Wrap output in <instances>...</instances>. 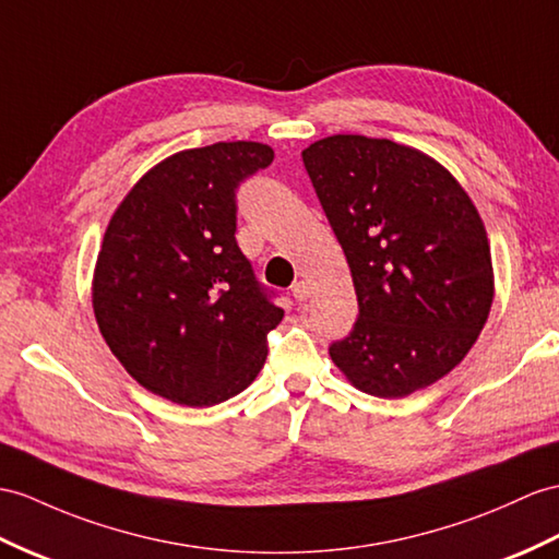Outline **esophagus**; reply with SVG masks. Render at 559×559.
I'll return each instance as SVG.
<instances>
[{"label":"esophagus","instance_id":"obj_1","mask_svg":"<svg viewBox=\"0 0 559 559\" xmlns=\"http://www.w3.org/2000/svg\"><path fill=\"white\" fill-rule=\"evenodd\" d=\"M292 296L296 298V301H306V298L310 296V287H308V282H304V280H298L294 287H292Z\"/></svg>","mask_w":559,"mask_h":559}]
</instances>
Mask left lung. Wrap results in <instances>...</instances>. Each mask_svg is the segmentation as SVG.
<instances>
[{
  "mask_svg": "<svg viewBox=\"0 0 559 559\" xmlns=\"http://www.w3.org/2000/svg\"><path fill=\"white\" fill-rule=\"evenodd\" d=\"M304 166L342 243L358 320L330 346L348 382L403 399L467 356L493 304L479 213L441 163L413 146L332 134Z\"/></svg>",
  "mask_w": 559,
  "mask_h": 559,
  "instance_id": "obj_1",
  "label": "left lung"
}]
</instances>
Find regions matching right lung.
<instances>
[{
  "label": "right lung",
  "mask_w": 559,
  "mask_h": 559,
  "mask_svg": "<svg viewBox=\"0 0 559 559\" xmlns=\"http://www.w3.org/2000/svg\"><path fill=\"white\" fill-rule=\"evenodd\" d=\"M272 158L261 142L173 154L106 227L94 318L128 374L173 403L209 407L241 393L284 318L235 239L237 187Z\"/></svg>",
  "instance_id": "right-lung-1"
}]
</instances>
